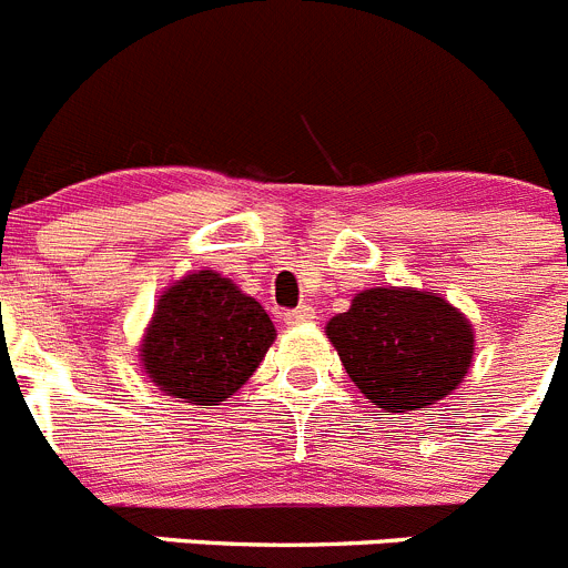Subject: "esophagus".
<instances>
[{
    "label": "esophagus",
    "mask_w": 568,
    "mask_h": 568,
    "mask_svg": "<svg viewBox=\"0 0 568 568\" xmlns=\"http://www.w3.org/2000/svg\"><path fill=\"white\" fill-rule=\"evenodd\" d=\"M314 320V308L311 305H300V308H291L283 314L285 325H300V322H311Z\"/></svg>",
    "instance_id": "obj_1"
}]
</instances>
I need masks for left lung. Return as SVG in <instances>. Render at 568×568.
Listing matches in <instances>:
<instances>
[{
	"label": "left lung",
	"mask_w": 568,
	"mask_h": 568,
	"mask_svg": "<svg viewBox=\"0 0 568 568\" xmlns=\"http://www.w3.org/2000/svg\"><path fill=\"white\" fill-rule=\"evenodd\" d=\"M325 331L354 385L387 413L433 405L473 362L469 322L430 291H362Z\"/></svg>",
	"instance_id": "left-lung-1"
}]
</instances>
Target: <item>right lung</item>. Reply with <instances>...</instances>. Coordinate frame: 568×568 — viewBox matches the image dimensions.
<instances>
[{"mask_svg":"<svg viewBox=\"0 0 568 568\" xmlns=\"http://www.w3.org/2000/svg\"><path fill=\"white\" fill-rule=\"evenodd\" d=\"M274 336L257 300L221 274L201 272L163 291L141 359L158 390L217 405L246 385Z\"/></svg>","mask_w":568,"mask_h":568,"instance_id":"1","label":"right lung"}]
</instances>
